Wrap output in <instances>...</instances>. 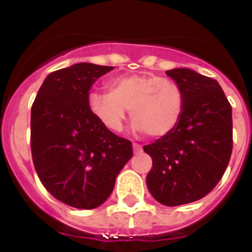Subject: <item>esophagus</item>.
Masks as SVG:
<instances>
[{
	"instance_id": "1",
	"label": "esophagus",
	"mask_w": 252,
	"mask_h": 252,
	"mask_svg": "<svg viewBox=\"0 0 252 252\" xmlns=\"http://www.w3.org/2000/svg\"><path fill=\"white\" fill-rule=\"evenodd\" d=\"M132 147H133V153L135 154H140L143 151V147L140 144H137V143H133L132 144Z\"/></svg>"
}]
</instances>
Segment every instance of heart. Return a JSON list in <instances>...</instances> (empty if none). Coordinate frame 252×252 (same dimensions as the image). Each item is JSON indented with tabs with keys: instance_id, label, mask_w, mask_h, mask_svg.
<instances>
[{
	"instance_id": "obj_1",
	"label": "heart",
	"mask_w": 252,
	"mask_h": 252,
	"mask_svg": "<svg viewBox=\"0 0 252 252\" xmlns=\"http://www.w3.org/2000/svg\"><path fill=\"white\" fill-rule=\"evenodd\" d=\"M108 93L89 94L90 113L110 132L123 131L126 109L135 129L148 136L167 135L178 126L185 106L177 82L154 74L120 75L108 82Z\"/></svg>"
}]
</instances>
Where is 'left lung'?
<instances>
[{
  "instance_id": "1",
  "label": "left lung",
  "mask_w": 252,
  "mask_h": 252,
  "mask_svg": "<svg viewBox=\"0 0 252 252\" xmlns=\"http://www.w3.org/2000/svg\"><path fill=\"white\" fill-rule=\"evenodd\" d=\"M166 74L184 92L178 126L143 150L153 159L147 188L166 206L205 197L221 180L232 154V108L221 86L189 68Z\"/></svg>"
}]
</instances>
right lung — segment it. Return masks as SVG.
<instances>
[{"instance_id": "right-lung-1", "label": "right lung", "mask_w": 252, "mask_h": 252, "mask_svg": "<svg viewBox=\"0 0 252 252\" xmlns=\"http://www.w3.org/2000/svg\"><path fill=\"white\" fill-rule=\"evenodd\" d=\"M115 67L77 63L51 72L31 110V151L41 184L57 200L94 209L108 200L132 158V143L101 126L88 106L95 79Z\"/></svg>"}]
</instances>
